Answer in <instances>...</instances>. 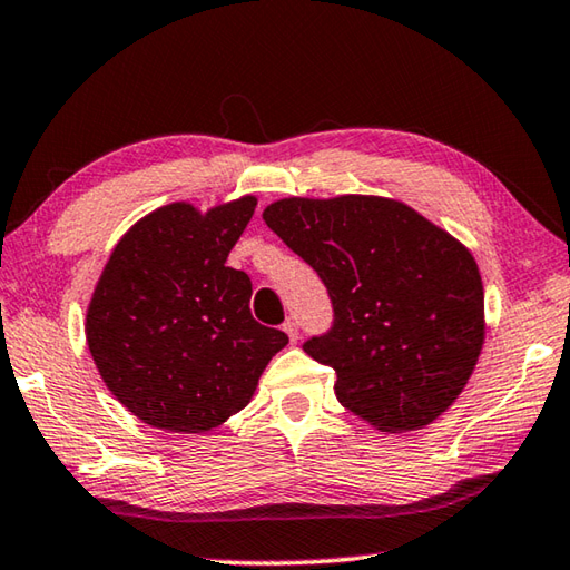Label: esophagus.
<instances>
[{
  "label": "esophagus",
  "instance_id": "34e87169",
  "mask_svg": "<svg viewBox=\"0 0 570 570\" xmlns=\"http://www.w3.org/2000/svg\"><path fill=\"white\" fill-rule=\"evenodd\" d=\"M284 332L288 334V340H292V344H296V340H298V324L294 320L284 322Z\"/></svg>",
  "mask_w": 570,
  "mask_h": 570
}]
</instances>
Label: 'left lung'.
Segmentation results:
<instances>
[{
	"label": "left lung",
	"instance_id": "8db88e82",
	"mask_svg": "<svg viewBox=\"0 0 570 570\" xmlns=\"http://www.w3.org/2000/svg\"><path fill=\"white\" fill-rule=\"evenodd\" d=\"M264 220L332 296V332L304 352L336 372V400L382 432L420 430L448 412L485 342L468 246L382 196H292L266 206Z\"/></svg>",
	"mask_w": 570,
	"mask_h": 570
}]
</instances>
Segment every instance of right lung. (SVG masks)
Instances as JSON below:
<instances>
[{
	"label": "right lung",
	"instance_id": "1",
	"mask_svg": "<svg viewBox=\"0 0 570 570\" xmlns=\"http://www.w3.org/2000/svg\"><path fill=\"white\" fill-rule=\"evenodd\" d=\"M256 204L160 206L128 228L95 284L85 316L92 362L150 428L196 435L224 424L288 344L250 316V278L226 266Z\"/></svg>",
	"mask_w": 570,
	"mask_h": 570
}]
</instances>
